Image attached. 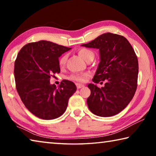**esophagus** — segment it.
Returning <instances> with one entry per match:
<instances>
[{"instance_id":"34e87169","label":"esophagus","mask_w":156,"mask_h":156,"mask_svg":"<svg viewBox=\"0 0 156 156\" xmlns=\"http://www.w3.org/2000/svg\"><path fill=\"white\" fill-rule=\"evenodd\" d=\"M76 87H77V88H78V89H80V88H83V87H84V85H83V84H82L76 83Z\"/></svg>"}]
</instances>
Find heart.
<instances>
[{"mask_svg":"<svg viewBox=\"0 0 156 156\" xmlns=\"http://www.w3.org/2000/svg\"><path fill=\"white\" fill-rule=\"evenodd\" d=\"M78 54L83 58L84 60H87L91 58H94V54L91 50L87 48H82L78 51ZM67 60V54H64L58 60V64L60 67H65ZM87 76V73H73L70 76V79L74 81L84 82V78Z\"/></svg>","mask_w":156,"mask_h":156,"instance_id":"obj_1","label":"heart"}]
</instances>
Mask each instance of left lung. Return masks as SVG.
<instances>
[{
	"label": "left lung",
	"mask_w": 156,
	"mask_h": 156,
	"mask_svg": "<svg viewBox=\"0 0 156 156\" xmlns=\"http://www.w3.org/2000/svg\"><path fill=\"white\" fill-rule=\"evenodd\" d=\"M82 46L99 49L100 62L92 80L106 82L101 88L88 84L89 110L101 117L118 114L130 102L138 86V61L134 49L126 38L112 33L102 34Z\"/></svg>",
	"instance_id": "8db88e82"
}]
</instances>
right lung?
I'll return each mask as SVG.
<instances>
[{
    "label": "right lung",
    "instance_id": "obj_1",
    "mask_svg": "<svg viewBox=\"0 0 156 156\" xmlns=\"http://www.w3.org/2000/svg\"><path fill=\"white\" fill-rule=\"evenodd\" d=\"M71 48L47 41L25 44L14 63L16 88L26 108L36 117L52 120L67 109L76 84L63 80L58 87L50 78L60 73L58 58Z\"/></svg>",
    "mask_w": 156,
    "mask_h": 156
}]
</instances>
